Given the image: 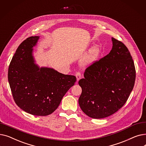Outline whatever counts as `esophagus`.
<instances>
[{
    "instance_id": "obj_1",
    "label": "esophagus",
    "mask_w": 146,
    "mask_h": 146,
    "mask_svg": "<svg viewBox=\"0 0 146 146\" xmlns=\"http://www.w3.org/2000/svg\"><path fill=\"white\" fill-rule=\"evenodd\" d=\"M76 79H77V80L79 81L81 78H82V75H81V73L80 72H77L76 73Z\"/></svg>"
}]
</instances>
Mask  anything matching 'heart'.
<instances>
[{
	"label": "heart",
	"mask_w": 146,
	"mask_h": 146,
	"mask_svg": "<svg viewBox=\"0 0 146 146\" xmlns=\"http://www.w3.org/2000/svg\"><path fill=\"white\" fill-rule=\"evenodd\" d=\"M99 53H100V50H99V48L98 47H94L90 50L88 55L83 60V64L88 66L93 63L98 57Z\"/></svg>",
	"instance_id": "1"
}]
</instances>
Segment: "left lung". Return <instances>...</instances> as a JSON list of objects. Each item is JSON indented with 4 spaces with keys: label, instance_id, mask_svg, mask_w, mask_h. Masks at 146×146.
<instances>
[{
    "label": "left lung",
    "instance_id": "left-lung-1",
    "mask_svg": "<svg viewBox=\"0 0 146 146\" xmlns=\"http://www.w3.org/2000/svg\"><path fill=\"white\" fill-rule=\"evenodd\" d=\"M110 52L88 67L79 81L82 92L79 104L82 111L100 119L115 113L127 102L134 86L135 68L124 43L112 38Z\"/></svg>",
    "mask_w": 146,
    "mask_h": 146
}]
</instances>
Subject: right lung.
<instances>
[{"label":"right lung","instance_id":"add662e5","mask_svg":"<svg viewBox=\"0 0 146 146\" xmlns=\"http://www.w3.org/2000/svg\"><path fill=\"white\" fill-rule=\"evenodd\" d=\"M39 36H30L18 47L8 69V81L14 101L21 109L36 116L52 113L68 90L74 85V76L34 64L33 47Z\"/></svg>","mask_w":146,"mask_h":146}]
</instances>
